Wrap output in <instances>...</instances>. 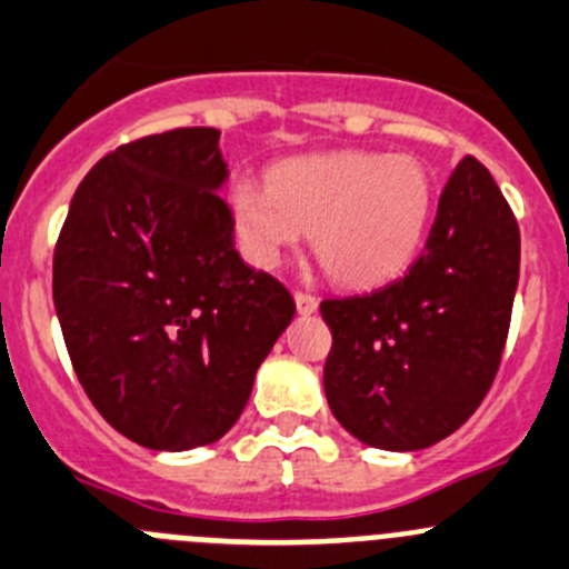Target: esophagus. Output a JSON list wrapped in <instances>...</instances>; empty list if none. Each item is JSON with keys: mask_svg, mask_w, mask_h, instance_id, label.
<instances>
[{"mask_svg": "<svg viewBox=\"0 0 569 569\" xmlns=\"http://www.w3.org/2000/svg\"><path fill=\"white\" fill-rule=\"evenodd\" d=\"M293 299H296V310H299L301 316H312V312L318 310V299H316V296H310V293H296Z\"/></svg>", "mask_w": 569, "mask_h": 569, "instance_id": "esophagus-1", "label": "esophagus"}]
</instances>
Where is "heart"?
<instances>
[{"label":"heart","instance_id":"heart-1","mask_svg":"<svg viewBox=\"0 0 569 569\" xmlns=\"http://www.w3.org/2000/svg\"><path fill=\"white\" fill-rule=\"evenodd\" d=\"M226 207L253 268H279L312 234V251L335 281L375 288L419 253L436 187L425 161L410 153L340 150L284 161L270 183L237 178Z\"/></svg>","mask_w":569,"mask_h":569}]
</instances>
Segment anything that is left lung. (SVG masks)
Wrapping results in <instances>:
<instances>
[{
	"instance_id": "obj_1",
	"label": "left lung",
	"mask_w": 569,
	"mask_h": 569,
	"mask_svg": "<svg viewBox=\"0 0 569 569\" xmlns=\"http://www.w3.org/2000/svg\"><path fill=\"white\" fill-rule=\"evenodd\" d=\"M519 281V229L467 156L443 187L421 257L369 296L321 301L332 329L323 391L357 441L432 447L478 410L500 366Z\"/></svg>"
}]
</instances>
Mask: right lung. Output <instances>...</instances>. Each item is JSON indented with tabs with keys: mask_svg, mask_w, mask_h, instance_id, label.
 I'll use <instances>...</instances> for the list:
<instances>
[{
	"mask_svg": "<svg viewBox=\"0 0 569 569\" xmlns=\"http://www.w3.org/2000/svg\"><path fill=\"white\" fill-rule=\"evenodd\" d=\"M226 181L218 128L156 133L91 167L58 237L52 299L74 375L148 450L223 438L296 316L234 251Z\"/></svg>",
	"mask_w": 569,
	"mask_h": 569,
	"instance_id": "add662e5",
	"label": "right lung"
}]
</instances>
